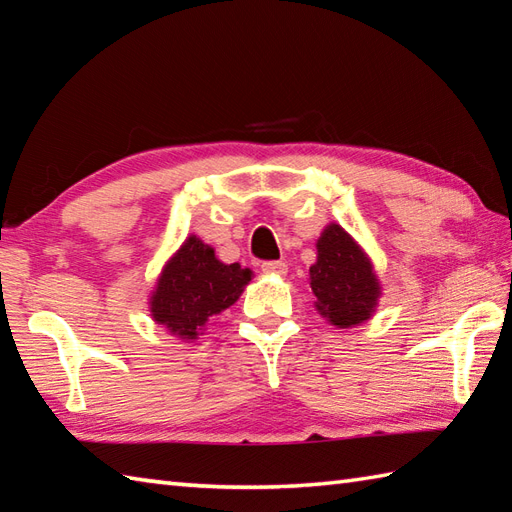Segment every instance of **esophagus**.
Returning a JSON list of instances; mask_svg holds the SVG:
<instances>
[{
  "instance_id": "1",
  "label": "esophagus",
  "mask_w": 512,
  "mask_h": 512,
  "mask_svg": "<svg viewBox=\"0 0 512 512\" xmlns=\"http://www.w3.org/2000/svg\"><path fill=\"white\" fill-rule=\"evenodd\" d=\"M262 270L266 275H277V277H284L288 273V264L286 262H264Z\"/></svg>"
}]
</instances>
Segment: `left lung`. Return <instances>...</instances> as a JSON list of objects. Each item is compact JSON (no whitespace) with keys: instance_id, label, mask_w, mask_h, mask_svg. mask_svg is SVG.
Listing matches in <instances>:
<instances>
[{"instance_id":"1","label":"left lung","mask_w":512,"mask_h":512,"mask_svg":"<svg viewBox=\"0 0 512 512\" xmlns=\"http://www.w3.org/2000/svg\"><path fill=\"white\" fill-rule=\"evenodd\" d=\"M314 308L334 328H356L376 314L383 284L367 250L341 224H325L310 266Z\"/></svg>"}]
</instances>
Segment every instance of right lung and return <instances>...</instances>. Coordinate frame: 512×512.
Returning <instances> with one entry per match:
<instances>
[{"mask_svg":"<svg viewBox=\"0 0 512 512\" xmlns=\"http://www.w3.org/2000/svg\"><path fill=\"white\" fill-rule=\"evenodd\" d=\"M253 270L224 264L211 244L191 233L160 268L147 297L149 317L178 341H198L217 314L242 297Z\"/></svg>","mask_w":512,"mask_h":512,"instance_id":"right-lung-1","label":"right lung"}]
</instances>
